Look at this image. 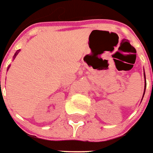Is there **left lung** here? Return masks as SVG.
I'll use <instances>...</instances> for the list:
<instances>
[{
  "label": "left lung",
  "instance_id": "left-lung-1",
  "mask_svg": "<svg viewBox=\"0 0 153 153\" xmlns=\"http://www.w3.org/2000/svg\"><path fill=\"white\" fill-rule=\"evenodd\" d=\"M144 77H145V73H144ZM145 81H146V78H145ZM146 85H147V83H146V82H145V86H144V87H145V89H144L143 96H144V94H145V90H146ZM142 100H143V99H142Z\"/></svg>",
  "mask_w": 153,
  "mask_h": 153
}]
</instances>
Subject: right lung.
Segmentation results:
<instances>
[{"label": "right lung", "mask_w": 153, "mask_h": 153, "mask_svg": "<svg viewBox=\"0 0 153 153\" xmlns=\"http://www.w3.org/2000/svg\"><path fill=\"white\" fill-rule=\"evenodd\" d=\"M17 54H18V52H16V54H15V56H14V58H15V57H16V55H17Z\"/></svg>", "instance_id": "obj_1"}]
</instances>
